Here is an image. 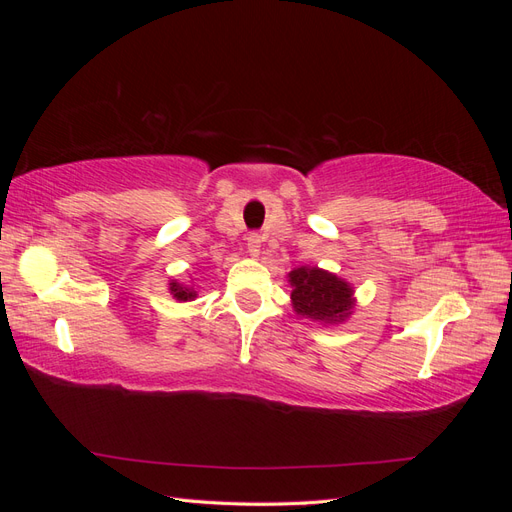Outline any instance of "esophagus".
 <instances>
[{
	"instance_id": "1",
	"label": "esophagus",
	"mask_w": 512,
	"mask_h": 512,
	"mask_svg": "<svg viewBox=\"0 0 512 512\" xmlns=\"http://www.w3.org/2000/svg\"><path fill=\"white\" fill-rule=\"evenodd\" d=\"M260 243H262V237L258 232H252V235L247 237V252H250V256L256 258L260 254Z\"/></svg>"
}]
</instances>
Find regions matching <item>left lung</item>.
<instances>
[{"instance_id":"obj_1","label":"left lung","mask_w":512,"mask_h":512,"mask_svg":"<svg viewBox=\"0 0 512 512\" xmlns=\"http://www.w3.org/2000/svg\"><path fill=\"white\" fill-rule=\"evenodd\" d=\"M294 312L320 322H339L350 314L352 288L337 275L316 267L294 269L290 275Z\"/></svg>"}]
</instances>
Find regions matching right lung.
I'll list each match as a JSON object with an SVG mask.
<instances>
[{"mask_svg":"<svg viewBox=\"0 0 512 512\" xmlns=\"http://www.w3.org/2000/svg\"><path fill=\"white\" fill-rule=\"evenodd\" d=\"M170 292H173V294H175V299H179V301H188V299H194V297H196V292H194V290H190V288H183V286H179L177 282L170 284Z\"/></svg>","mask_w":512,"mask_h":512,"instance_id":"1","label":"right lung"}]
</instances>
